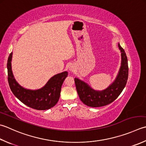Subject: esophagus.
I'll return each instance as SVG.
<instances>
[{"label": "esophagus", "instance_id": "obj_1", "mask_svg": "<svg viewBox=\"0 0 146 146\" xmlns=\"http://www.w3.org/2000/svg\"><path fill=\"white\" fill-rule=\"evenodd\" d=\"M69 69H70V71H73V70H74V66H70V68H69Z\"/></svg>", "mask_w": 146, "mask_h": 146}]
</instances>
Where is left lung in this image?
Returning a JSON list of instances; mask_svg holds the SVG:
<instances>
[{
  "label": "left lung",
  "instance_id": "8db88e82",
  "mask_svg": "<svg viewBox=\"0 0 146 146\" xmlns=\"http://www.w3.org/2000/svg\"><path fill=\"white\" fill-rule=\"evenodd\" d=\"M118 47L121 52V66L115 80L107 88L101 91L94 90L87 83L77 78H75L80 99L88 106L98 108L111 103L119 96L126 85L128 76L127 57L119 44Z\"/></svg>",
  "mask_w": 146,
  "mask_h": 146
}]
</instances>
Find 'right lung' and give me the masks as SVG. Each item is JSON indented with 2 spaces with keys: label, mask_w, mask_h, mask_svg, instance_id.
<instances>
[{
  "label": "right lung",
  "mask_w": 146,
  "mask_h": 146,
  "mask_svg": "<svg viewBox=\"0 0 146 146\" xmlns=\"http://www.w3.org/2000/svg\"><path fill=\"white\" fill-rule=\"evenodd\" d=\"M12 55L11 52L9 56L7 68L9 85L14 95L23 103L33 109L46 110L54 107L59 101L62 83L68 76L67 71L54 75L40 89H27L21 87L13 76L11 68Z\"/></svg>",
  "instance_id": "obj_1"
}]
</instances>
